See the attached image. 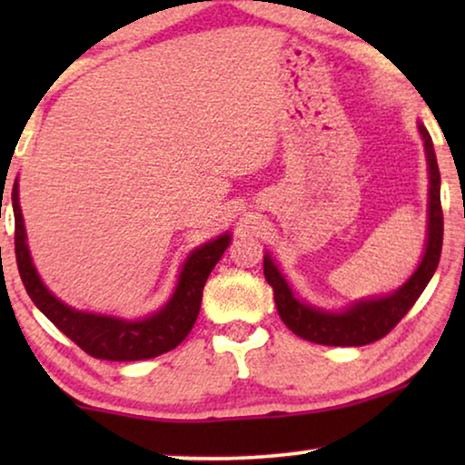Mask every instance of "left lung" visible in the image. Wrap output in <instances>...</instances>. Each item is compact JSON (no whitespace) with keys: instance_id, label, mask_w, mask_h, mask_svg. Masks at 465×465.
I'll return each mask as SVG.
<instances>
[{"instance_id":"obj_1","label":"left lung","mask_w":465,"mask_h":465,"mask_svg":"<svg viewBox=\"0 0 465 465\" xmlns=\"http://www.w3.org/2000/svg\"><path fill=\"white\" fill-rule=\"evenodd\" d=\"M423 139L425 161H428V237L421 262L415 272L393 290L391 294L361 298L341 309H322L309 304L296 294L282 269L264 253V277L275 292V304L285 326L304 341L330 347H361L374 342L390 332L402 317L409 313L425 285L434 277L442 252V207H440V171H438L436 152L425 126L417 124Z\"/></svg>"}]
</instances>
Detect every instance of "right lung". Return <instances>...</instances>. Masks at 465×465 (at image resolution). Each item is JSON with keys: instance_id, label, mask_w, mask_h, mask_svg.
Returning a JSON list of instances; mask_svg holds the SVG:
<instances>
[{"instance_id": "right-lung-1", "label": "right lung", "mask_w": 465, "mask_h": 465, "mask_svg": "<svg viewBox=\"0 0 465 465\" xmlns=\"http://www.w3.org/2000/svg\"><path fill=\"white\" fill-rule=\"evenodd\" d=\"M12 209H15V250L16 264L25 290L31 301L67 339L97 360L135 361L167 353L186 339L199 317L203 288L209 272L218 264L222 253L231 245V232L220 234L207 243L194 247L183 260L173 294L154 313L124 320L91 311H78L56 298L44 285L27 245V231L18 203V180L12 186Z\"/></svg>"}]
</instances>
